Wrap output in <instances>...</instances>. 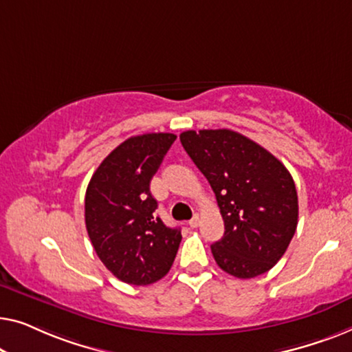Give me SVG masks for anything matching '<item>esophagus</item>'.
<instances>
[{
    "label": "esophagus",
    "mask_w": 352,
    "mask_h": 352,
    "mask_svg": "<svg viewBox=\"0 0 352 352\" xmlns=\"http://www.w3.org/2000/svg\"><path fill=\"white\" fill-rule=\"evenodd\" d=\"M199 223H201V219H199V215H195L192 217V219L188 221V225H190L191 228H197L199 226Z\"/></svg>",
    "instance_id": "obj_1"
}]
</instances>
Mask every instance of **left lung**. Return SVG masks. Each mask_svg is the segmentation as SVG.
Wrapping results in <instances>:
<instances>
[{
    "instance_id": "left-lung-1",
    "label": "left lung",
    "mask_w": 352,
    "mask_h": 352,
    "mask_svg": "<svg viewBox=\"0 0 352 352\" xmlns=\"http://www.w3.org/2000/svg\"><path fill=\"white\" fill-rule=\"evenodd\" d=\"M188 156L210 183L225 234L210 245L228 274L250 279L282 258L298 225V196L285 166L230 129L180 133Z\"/></svg>"
}]
</instances>
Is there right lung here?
<instances>
[{
	"mask_svg": "<svg viewBox=\"0 0 352 352\" xmlns=\"http://www.w3.org/2000/svg\"><path fill=\"white\" fill-rule=\"evenodd\" d=\"M177 135L143 133L116 146L94 172L84 199L89 239L118 279L148 285L169 273L182 232L155 215L150 182Z\"/></svg>",
	"mask_w": 352,
	"mask_h": 352,
	"instance_id": "right-lung-1",
	"label": "right lung"
}]
</instances>
